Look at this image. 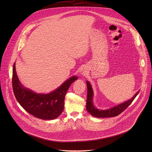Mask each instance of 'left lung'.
Masks as SVG:
<instances>
[{
	"instance_id": "left-lung-1",
	"label": "left lung",
	"mask_w": 152,
	"mask_h": 152,
	"mask_svg": "<svg viewBox=\"0 0 152 152\" xmlns=\"http://www.w3.org/2000/svg\"><path fill=\"white\" fill-rule=\"evenodd\" d=\"M86 85H87V99H86V108L87 111L94 117L97 118H106V117H115L121 114L124 111L126 108L131 104L135 98L137 97L140 92V90L132 97V99L128 100L120 104L115 106L111 108L106 110H99L95 106L93 103V96L94 93L92 88V86L89 82L86 81Z\"/></svg>"
}]
</instances>
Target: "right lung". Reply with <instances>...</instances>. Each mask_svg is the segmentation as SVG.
<instances>
[{"mask_svg":"<svg viewBox=\"0 0 152 152\" xmlns=\"http://www.w3.org/2000/svg\"><path fill=\"white\" fill-rule=\"evenodd\" d=\"M77 79V76H73L50 93H37L21 83L17 75L14 62L12 88L17 100L28 113L39 119L54 120L62 113L65 96L70 86Z\"/></svg>","mask_w":152,"mask_h":152,"instance_id":"obj_1","label":"right lung"}]
</instances>
